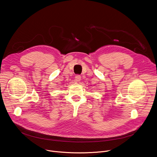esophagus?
<instances>
[{"mask_svg": "<svg viewBox=\"0 0 157 157\" xmlns=\"http://www.w3.org/2000/svg\"><path fill=\"white\" fill-rule=\"evenodd\" d=\"M81 76H79V75H77V76H76V77H75V81H76V82H79V81H81Z\"/></svg>", "mask_w": 157, "mask_h": 157, "instance_id": "esophagus-1", "label": "esophagus"}]
</instances>
